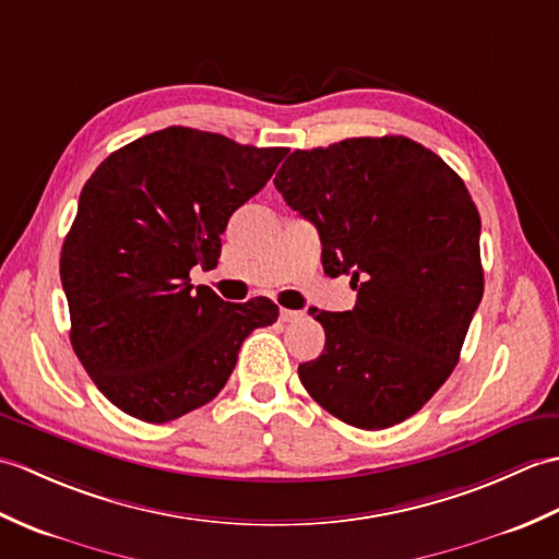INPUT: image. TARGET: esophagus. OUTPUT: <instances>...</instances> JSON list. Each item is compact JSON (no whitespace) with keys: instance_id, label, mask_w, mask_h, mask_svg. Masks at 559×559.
<instances>
[{"instance_id":"1","label":"esophagus","mask_w":559,"mask_h":559,"mask_svg":"<svg viewBox=\"0 0 559 559\" xmlns=\"http://www.w3.org/2000/svg\"><path fill=\"white\" fill-rule=\"evenodd\" d=\"M305 312L300 310H281V322H298V319H302Z\"/></svg>"}]
</instances>
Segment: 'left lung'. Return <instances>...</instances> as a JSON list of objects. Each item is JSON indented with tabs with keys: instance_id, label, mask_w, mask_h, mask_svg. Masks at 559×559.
<instances>
[{
	"instance_id": "obj_1",
	"label": "left lung",
	"mask_w": 559,
	"mask_h": 559,
	"mask_svg": "<svg viewBox=\"0 0 559 559\" xmlns=\"http://www.w3.org/2000/svg\"><path fill=\"white\" fill-rule=\"evenodd\" d=\"M278 192L322 240L329 276H350L348 312L298 367L319 406L360 430L418 413L447 382L483 298L480 216L449 165L406 136H360L293 151Z\"/></svg>"
}]
</instances>
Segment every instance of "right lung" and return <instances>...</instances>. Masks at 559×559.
<instances>
[{
    "mask_svg": "<svg viewBox=\"0 0 559 559\" xmlns=\"http://www.w3.org/2000/svg\"><path fill=\"white\" fill-rule=\"evenodd\" d=\"M286 153L168 127L110 153L83 185L59 259L69 338L132 418L168 423L216 399L242 341L278 319L269 298L225 302L189 271L218 264L225 225Z\"/></svg>",
    "mask_w": 559,
    "mask_h": 559,
    "instance_id": "obj_1",
    "label": "right lung"
}]
</instances>
